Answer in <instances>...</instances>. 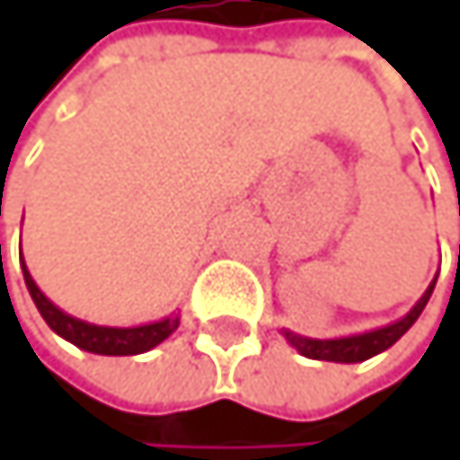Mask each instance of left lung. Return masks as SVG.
Here are the masks:
<instances>
[{
	"mask_svg": "<svg viewBox=\"0 0 460 460\" xmlns=\"http://www.w3.org/2000/svg\"><path fill=\"white\" fill-rule=\"evenodd\" d=\"M438 279V276H436ZM436 279L428 284V289L422 292V297L411 306V312L389 323V325H381L376 331H364V333H353V337H337V340H312V337H300V333L284 328V340L306 358H317V361H337V364H356V361H367L373 358L384 350H389L405 331H409L417 317L422 314V309L428 306V300L433 295V287H436Z\"/></svg>",
	"mask_w": 460,
	"mask_h": 460,
	"instance_id": "left-lung-1",
	"label": "left lung"
}]
</instances>
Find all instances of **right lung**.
<instances>
[{
  "label": "right lung",
  "mask_w": 460,
  "mask_h": 460,
  "mask_svg": "<svg viewBox=\"0 0 460 460\" xmlns=\"http://www.w3.org/2000/svg\"><path fill=\"white\" fill-rule=\"evenodd\" d=\"M22 273H24V284H27L32 300H35L40 317L46 320V325L55 331L58 337H63L66 342H71V345H76V348H82L87 353H99V356H137V353H146V350L156 348L160 342H165L171 333L179 328V314H168L163 320L132 325V328L96 325V323L71 317L63 309H58L40 292V287L35 284V279L27 270L24 256H22Z\"/></svg>",
  "instance_id": "add662e5"
}]
</instances>
